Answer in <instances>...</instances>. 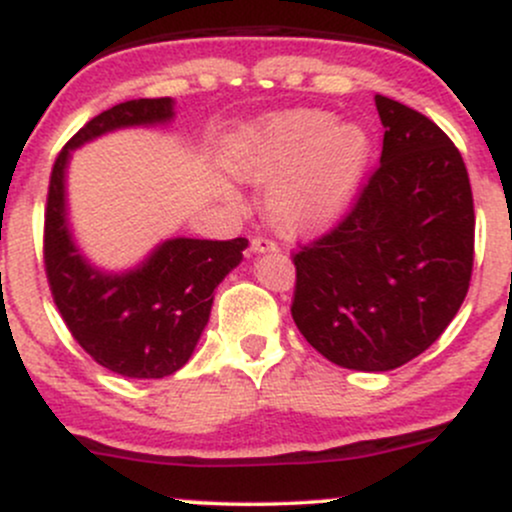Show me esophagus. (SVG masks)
<instances>
[{"label": "esophagus", "mask_w": 512, "mask_h": 512, "mask_svg": "<svg viewBox=\"0 0 512 512\" xmlns=\"http://www.w3.org/2000/svg\"><path fill=\"white\" fill-rule=\"evenodd\" d=\"M250 250L257 252V255H262V252H276V250H279V245H276L274 240H269V238L255 236L250 240Z\"/></svg>", "instance_id": "34e87169"}]
</instances>
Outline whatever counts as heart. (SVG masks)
Listing matches in <instances>:
<instances>
[{
    "instance_id": "b5f03b06",
    "label": "heart",
    "mask_w": 512,
    "mask_h": 512,
    "mask_svg": "<svg viewBox=\"0 0 512 512\" xmlns=\"http://www.w3.org/2000/svg\"><path fill=\"white\" fill-rule=\"evenodd\" d=\"M370 139L325 110H291L240 129L226 144L238 180L272 182L264 211L284 236L330 228L354 199L368 168Z\"/></svg>"
}]
</instances>
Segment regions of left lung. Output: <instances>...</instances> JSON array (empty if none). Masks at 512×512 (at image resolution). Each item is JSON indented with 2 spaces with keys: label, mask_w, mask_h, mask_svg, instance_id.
Returning a JSON list of instances; mask_svg holds the SVG:
<instances>
[{
  "label": "left lung",
  "mask_w": 512,
  "mask_h": 512,
  "mask_svg": "<svg viewBox=\"0 0 512 512\" xmlns=\"http://www.w3.org/2000/svg\"><path fill=\"white\" fill-rule=\"evenodd\" d=\"M380 166L344 219L293 255L291 315L342 368L383 373L431 346L467 296L474 199L457 146L426 115L375 96Z\"/></svg>",
  "instance_id": "1"
}]
</instances>
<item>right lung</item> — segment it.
Wrapping results in <instances>:
<instances>
[{
  "label": "right lung",
  "mask_w": 512,
  "mask_h": 512,
  "mask_svg": "<svg viewBox=\"0 0 512 512\" xmlns=\"http://www.w3.org/2000/svg\"><path fill=\"white\" fill-rule=\"evenodd\" d=\"M170 120L173 98L113 105L69 139L50 175L43 255L52 301L81 349L125 378H166L190 361L209 322L214 289L248 248L245 238H170L122 274L101 272L76 248L64 197L72 151L113 129Z\"/></svg>",
  "instance_id": "add662e5"
}]
</instances>
